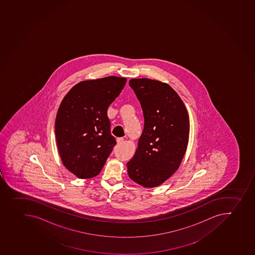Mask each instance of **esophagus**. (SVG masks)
<instances>
[{"mask_svg":"<svg viewBox=\"0 0 255 255\" xmlns=\"http://www.w3.org/2000/svg\"><path fill=\"white\" fill-rule=\"evenodd\" d=\"M124 138H118L117 139V144L118 145H122L123 143H124Z\"/></svg>","mask_w":255,"mask_h":255,"instance_id":"obj_1","label":"esophagus"}]
</instances>
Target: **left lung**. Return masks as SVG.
<instances>
[{"label":"left lung","mask_w":255,"mask_h":255,"mask_svg":"<svg viewBox=\"0 0 255 255\" xmlns=\"http://www.w3.org/2000/svg\"><path fill=\"white\" fill-rule=\"evenodd\" d=\"M129 85L140 101L145 124L133 158L127 163L128 173L135 183L153 188L162 185L181 165L188 145V112L167 83L133 78Z\"/></svg>","instance_id":"obj_1"}]
</instances>
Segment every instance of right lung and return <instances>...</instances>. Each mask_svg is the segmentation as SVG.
<instances>
[{"mask_svg": "<svg viewBox=\"0 0 255 255\" xmlns=\"http://www.w3.org/2000/svg\"><path fill=\"white\" fill-rule=\"evenodd\" d=\"M126 78L83 81L60 103L55 138L64 167L80 179L96 177L116 145L107 110L124 89Z\"/></svg>", "mask_w": 255, "mask_h": 255, "instance_id": "1", "label": "right lung"}]
</instances>
